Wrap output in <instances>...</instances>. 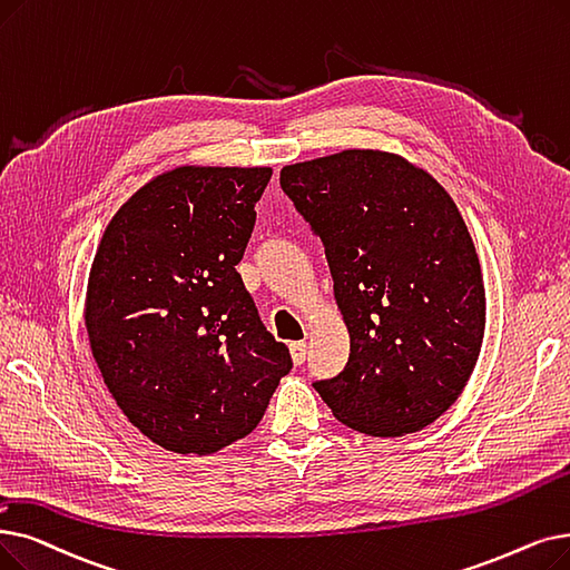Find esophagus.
I'll use <instances>...</instances> for the list:
<instances>
[{"mask_svg":"<svg viewBox=\"0 0 570 570\" xmlns=\"http://www.w3.org/2000/svg\"><path fill=\"white\" fill-rule=\"evenodd\" d=\"M291 358L295 365L305 363L307 358V342H291Z\"/></svg>","mask_w":570,"mask_h":570,"instance_id":"obj_1","label":"esophagus"}]
</instances>
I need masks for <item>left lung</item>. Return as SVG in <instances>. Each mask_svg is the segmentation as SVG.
<instances>
[{
    "label": "left lung",
    "mask_w": 570,
    "mask_h": 570,
    "mask_svg": "<svg viewBox=\"0 0 570 570\" xmlns=\"http://www.w3.org/2000/svg\"><path fill=\"white\" fill-rule=\"evenodd\" d=\"M279 184L324 242L350 331V361L314 389L367 435L433 424L473 375L487 321L480 258L450 193L373 148L286 165Z\"/></svg>",
    "instance_id": "1"
}]
</instances>
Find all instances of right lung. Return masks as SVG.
<instances>
[{
    "instance_id": "right-lung-1",
    "label": "right lung",
    "mask_w": 570,
    "mask_h": 570,
    "mask_svg": "<svg viewBox=\"0 0 570 570\" xmlns=\"http://www.w3.org/2000/svg\"><path fill=\"white\" fill-rule=\"evenodd\" d=\"M269 177L272 167L163 171L97 246L83 312L92 358L128 422L175 454L249 435L293 367L235 269Z\"/></svg>"
}]
</instances>
